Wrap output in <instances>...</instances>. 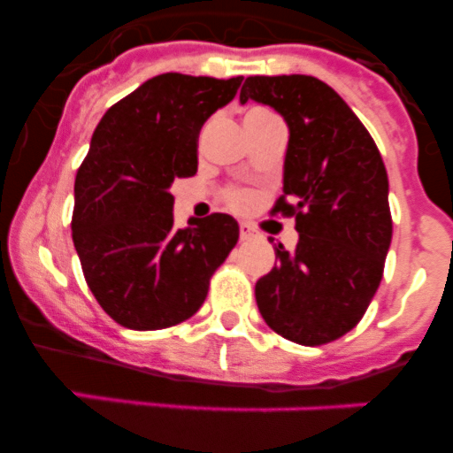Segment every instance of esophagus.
<instances>
[{"mask_svg": "<svg viewBox=\"0 0 453 453\" xmlns=\"http://www.w3.org/2000/svg\"><path fill=\"white\" fill-rule=\"evenodd\" d=\"M254 229H251L250 224H242V226H240V240H242V242H245V240H251L254 238Z\"/></svg>", "mask_w": 453, "mask_h": 453, "instance_id": "1", "label": "esophagus"}]
</instances>
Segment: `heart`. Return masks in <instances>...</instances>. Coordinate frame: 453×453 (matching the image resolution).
Returning <instances> with one entry per match:
<instances>
[{
    "instance_id": "heart-1",
    "label": "heart",
    "mask_w": 453,
    "mask_h": 453,
    "mask_svg": "<svg viewBox=\"0 0 453 453\" xmlns=\"http://www.w3.org/2000/svg\"><path fill=\"white\" fill-rule=\"evenodd\" d=\"M226 202H229V206L235 208V211H242V208L250 206L251 197L245 190H231L226 192Z\"/></svg>"
}]
</instances>
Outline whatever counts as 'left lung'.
Wrapping results in <instances>:
<instances>
[{
	"mask_svg": "<svg viewBox=\"0 0 453 453\" xmlns=\"http://www.w3.org/2000/svg\"><path fill=\"white\" fill-rule=\"evenodd\" d=\"M265 104L288 124L283 195L272 213L295 215V251L256 281L272 331L297 345L338 340L361 322L381 283L392 240L388 172L345 99L306 74L247 77L240 104Z\"/></svg>",
	"mask_w": 453,
	"mask_h": 453,
	"instance_id": "8db88e82",
	"label": "left lung"
}]
</instances>
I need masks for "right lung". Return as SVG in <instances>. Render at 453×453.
<instances>
[{
    "label": "right lung",
    "instance_id": "add662e5",
    "mask_svg": "<svg viewBox=\"0 0 453 453\" xmlns=\"http://www.w3.org/2000/svg\"><path fill=\"white\" fill-rule=\"evenodd\" d=\"M240 83L158 74L108 108L92 134L74 181L72 240L88 288L127 329L192 318L238 242V222L226 213L174 229L170 188L197 172L199 131Z\"/></svg>",
    "mask_w": 453,
    "mask_h": 453
}]
</instances>
